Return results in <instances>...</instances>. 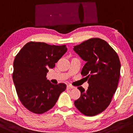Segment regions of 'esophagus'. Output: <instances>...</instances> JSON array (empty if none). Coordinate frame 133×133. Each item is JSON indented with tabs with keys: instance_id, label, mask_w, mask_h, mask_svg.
Returning <instances> with one entry per match:
<instances>
[{
	"instance_id": "esophagus-1",
	"label": "esophagus",
	"mask_w": 133,
	"mask_h": 133,
	"mask_svg": "<svg viewBox=\"0 0 133 133\" xmlns=\"http://www.w3.org/2000/svg\"><path fill=\"white\" fill-rule=\"evenodd\" d=\"M74 87L71 86V85H68L66 86L67 89H74Z\"/></svg>"
}]
</instances>
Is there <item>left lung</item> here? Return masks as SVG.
Here are the masks:
<instances>
[{"instance_id": "obj_1", "label": "left lung", "mask_w": 133, "mask_h": 133, "mask_svg": "<svg viewBox=\"0 0 133 133\" xmlns=\"http://www.w3.org/2000/svg\"><path fill=\"white\" fill-rule=\"evenodd\" d=\"M74 50L86 62L81 74L86 76L89 84L87 90L78 87L81 95L74 104L83 114L95 116L109 106L116 92L120 77V60L114 49L100 38L89 39L75 46Z\"/></svg>"}]
</instances>
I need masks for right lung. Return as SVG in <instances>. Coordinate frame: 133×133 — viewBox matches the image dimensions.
<instances>
[{
	"mask_svg": "<svg viewBox=\"0 0 133 133\" xmlns=\"http://www.w3.org/2000/svg\"><path fill=\"white\" fill-rule=\"evenodd\" d=\"M66 51V45L31 41L16 56L13 82L19 100L29 111L39 114L49 111L65 90V83L53 84L46 77Z\"/></svg>",
	"mask_w": 133,
	"mask_h": 133,
	"instance_id": "1",
	"label": "right lung"
}]
</instances>
